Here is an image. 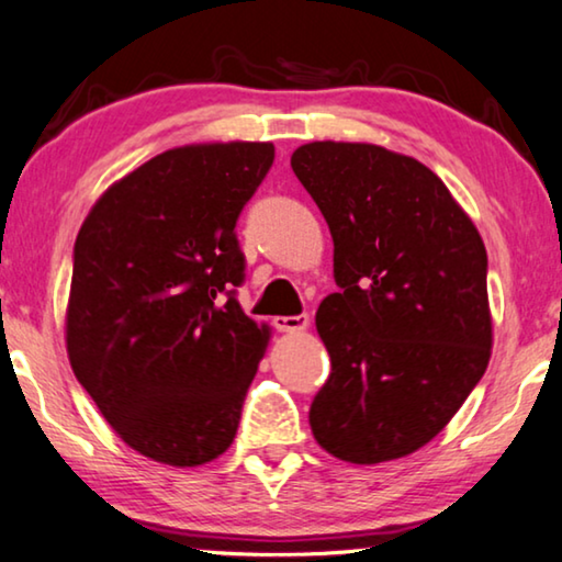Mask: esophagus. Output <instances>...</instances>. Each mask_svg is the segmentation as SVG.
<instances>
[{"mask_svg":"<svg viewBox=\"0 0 562 562\" xmlns=\"http://www.w3.org/2000/svg\"><path fill=\"white\" fill-rule=\"evenodd\" d=\"M272 325L280 333H303L310 325V317L305 313L303 315H280V317H274Z\"/></svg>","mask_w":562,"mask_h":562,"instance_id":"obj_1","label":"esophagus"}]
</instances>
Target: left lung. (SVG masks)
I'll return each instance as SVG.
<instances>
[{"label": "left lung", "instance_id": "8db88e82", "mask_svg": "<svg viewBox=\"0 0 562 562\" xmlns=\"http://www.w3.org/2000/svg\"><path fill=\"white\" fill-rule=\"evenodd\" d=\"M290 166L328 222L340 288L315 315L333 371L310 429L350 464L412 454L487 371V249L439 176L412 156L315 140Z\"/></svg>", "mask_w": 562, "mask_h": 562}]
</instances>
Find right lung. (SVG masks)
<instances>
[{
    "label": "right lung",
    "mask_w": 562,
    "mask_h": 562,
    "mask_svg": "<svg viewBox=\"0 0 562 562\" xmlns=\"http://www.w3.org/2000/svg\"><path fill=\"white\" fill-rule=\"evenodd\" d=\"M272 144L164 150L95 201L75 239L65 342L113 431L154 462L199 467L229 449L270 325L234 297L237 220Z\"/></svg>",
    "instance_id": "1"
}]
</instances>
